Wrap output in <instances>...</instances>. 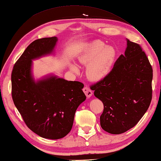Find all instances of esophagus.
Wrapping results in <instances>:
<instances>
[{
	"label": "esophagus",
	"instance_id": "obj_1",
	"mask_svg": "<svg viewBox=\"0 0 161 161\" xmlns=\"http://www.w3.org/2000/svg\"><path fill=\"white\" fill-rule=\"evenodd\" d=\"M83 91H84V93H85V95H86L87 97H91V95H93V91H92L91 90V88L89 87H88V86L84 87Z\"/></svg>",
	"mask_w": 161,
	"mask_h": 161
}]
</instances>
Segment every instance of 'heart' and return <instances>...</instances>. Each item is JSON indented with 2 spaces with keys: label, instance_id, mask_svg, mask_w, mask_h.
Wrapping results in <instances>:
<instances>
[{
  "label": "heart",
  "instance_id": "b5f03b06",
  "mask_svg": "<svg viewBox=\"0 0 161 161\" xmlns=\"http://www.w3.org/2000/svg\"><path fill=\"white\" fill-rule=\"evenodd\" d=\"M115 57V50L110 46L96 41L90 43L79 57V61L87 65L86 75L92 80H100L107 76L111 70ZM75 71L77 68L71 66Z\"/></svg>",
  "mask_w": 161,
  "mask_h": 161
}]
</instances>
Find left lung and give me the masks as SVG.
<instances>
[{
	"instance_id": "left-lung-1",
	"label": "left lung",
	"mask_w": 161,
	"mask_h": 161,
	"mask_svg": "<svg viewBox=\"0 0 161 161\" xmlns=\"http://www.w3.org/2000/svg\"><path fill=\"white\" fill-rule=\"evenodd\" d=\"M153 70L139 44L127 40L125 54L102 80L91 85L102 102L100 125L111 134L133 128L147 111L152 99Z\"/></svg>"
}]
</instances>
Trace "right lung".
<instances>
[{"label": "right lung", "instance_id": "obj_1", "mask_svg": "<svg viewBox=\"0 0 161 161\" xmlns=\"http://www.w3.org/2000/svg\"><path fill=\"white\" fill-rule=\"evenodd\" d=\"M56 36L34 41L16 61L12 72V97L27 126L44 138L59 139L73 127L75 114L86 100L84 84L50 77L35 82L32 59L51 53Z\"/></svg>", "mask_w": 161, "mask_h": 161}]
</instances>
